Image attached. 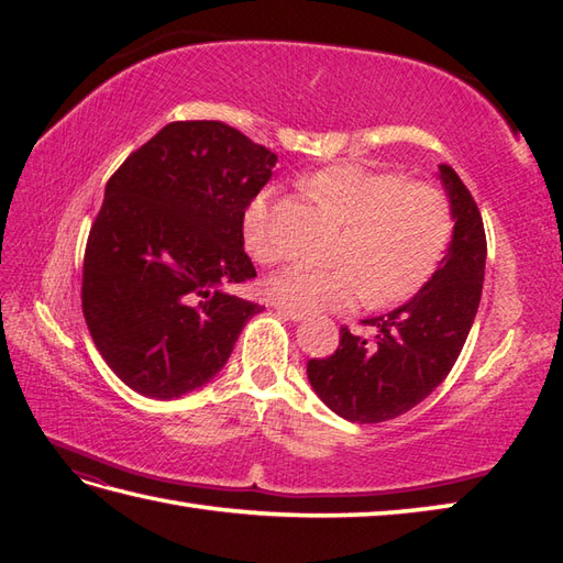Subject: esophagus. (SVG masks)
I'll return each instance as SVG.
<instances>
[{
	"instance_id": "34e87169",
	"label": "esophagus",
	"mask_w": 563,
	"mask_h": 563,
	"mask_svg": "<svg viewBox=\"0 0 563 563\" xmlns=\"http://www.w3.org/2000/svg\"><path fill=\"white\" fill-rule=\"evenodd\" d=\"M275 309H278V314H280V317L290 319V321H302V319H307V314H305V312H300V309L283 307V305H278V307H275Z\"/></svg>"
}]
</instances>
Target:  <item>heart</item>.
<instances>
[{
  "label": "heart",
  "mask_w": 563,
  "mask_h": 563,
  "mask_svg": "<svg viewBox=\"0 0 563 563\" xmlns=\"http://www.w3.org/2000/svg\"><path fill=\"white\" fill-rule=\"evenodd\" d=\"M305 186L349 224L336 251V268L292 266L266 280L283 307L312 312L361 302L397 305L433 278L452 236V208L440 188L406 184L397 172L365 164H333L305 178ZM242 239L258 263L283 258L273 230L271 190L251 198L242 214Z\"/></svg>",
  "instance_id": "b5f03b06"
}]
</instances>
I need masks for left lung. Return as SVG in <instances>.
<instances>
[{"label":"left lung","mask_w":563,"mask_h":563,"mask_svg":"<svg viewBox=\"0 0 563 563\" xmlns=\"http://www.w3.org/2000/svg\"><path fill=\"white\" fill-rule=\"evenodd\" d=\"M452 208V242L418 295L389 314L365 319L373 336L341 329L339 349L307 363V377L333 413L382 423L421 404L448 377L482 300L486 234L482 212L452 166L440 164Z\"/></svg>","instance_id":"obj_1"}]
</instances>
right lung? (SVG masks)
<instances>
[{"instance_id":"add662e5","label":"right lung","mask_w":563,"mask_h":563,"mask_svg":"<svg viewBox=\"0 0 563 563\" xmlns=\"http://www.w3.org/2000/svg\"><path fill=\"white\" fill-rule=\"evenodd\" d=\"M278 157L220 121H176L106 184L84 251L81 309L103 361L130 389L176 399L224 367L261 305L242 214Z\"/></svg>"}]
</instances>
